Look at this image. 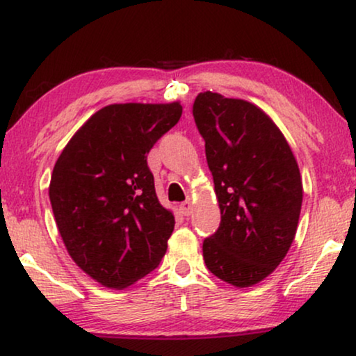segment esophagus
Listing matches in <instances>:
<instances>
[{
	"label": "esophagus",
	"mask_w": 356,
	"mask_h": 356,
	"mask_svg": "<svg viewBox=\"0 0 356 356\" xmlns=\"http://www.w3.org/2000/svg\"><path fill=\"white\" fill-rule=\"evenodd\" d=\"M179 212H181L184 217L191 216V213H193V204H191V201H184V202L179 204Z\"/></svg>",
	"instance_id": "34e87169"
}]
</instances>
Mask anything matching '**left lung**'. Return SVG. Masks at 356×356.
I'll return each instance as SVG.
<instances>
[{
  "label": "left lung",
  "instance_id": "obj_1",
  "mask_svg": "<svg viewBox=\"0 0 356 356\" xmlns=\"http://www.w3.org/2000/svg\"><path fill=\"white\" fill-rule=\"evenodd\" d=\"M193 115L220 207L204 261L227 284L252 286L277 269L295 240L303 202L298 163L270 116L251 102L201 92Z\"/></svg>",
  "mask_w": 356,
  "mask_h": 356
}]
</instances>
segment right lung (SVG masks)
<instances>
[{"label": "right lung", "instance_id": "right-lung-1", "mask_svg": "<svg viewBox=\"0 0 356 356\" xmlns=\"http://www.w3.org/2000/svg\"><path fill=\"white\" fill-rule=\"evenodd\" d=\"M183 106L113 104L70 139L51 173L50 202L72 261L106 289L123 290L160 264L175 228L159 202L147 154Z\"/></svg>", "mask_w": 356, "mask_h": 356}]
</instances>
